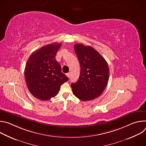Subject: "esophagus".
I'll return each instance as SVG.
<instances>
[{"label": "esophagus", "instance_id": "34e87169", "mask_svg": "<svg viewBox=\"0 0 146 146\" xmlns=\"http://www.w3.org/2000/svg\"><path fill=\"white\" fill-rule=\"evenodd\" d=\"M66 76H67V77H68V78H69V77H70V73H66Z\"/></svg>", "mask_w": 146, "mask_h": 146}]
</instances>
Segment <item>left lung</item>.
Wrapping results in <instances>:
<instances>
[{"label": "left lung", "instance_id": "obj_1", "mask_svg": "<svg viewBox=\"0 0 146 146\" xmlns=\"http://www.w3.org/2000/svg\"><path fill=\"white\" fill-rule=\"evenodd\" d=\"M74 51L80 65V75L71 87L74 95L79 99H94L103 92L109 78L108 64L104 58L93 47L76 44Z\"/></svg>", "mask_w": 146, "mask_h": 146}]
</instances>
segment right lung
Masks as SVG:
<instances>
[{"mask_svg": "<svg viewBox=\"0 0 146 146\" xmlns=\"http://www.w3.org/2000/svg\"><path fill=\"white\" fill-rule=\"evenodd\" d=\"M62 43H53L35 51L28 58L24 76L27 87L35 98L47 100L55 96L69 78L55 59Z\"/></svg>", "mask_w": 146, "mask_h": 146, "instance_id": "obj_1", "label": "right lung"}]
</instances>
